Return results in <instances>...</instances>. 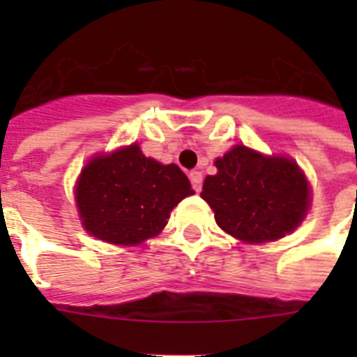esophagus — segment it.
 Returning a JSON list of instances; mask_svg holds the SVG:
<instances>
[{
	"label": "esophagus",
	"instance_id": "1",
	"mask_svg": "<svg viewBox=\"0 0 357 357\" xmlns=\"http://www.w3.org/2000/svg\"><path fill=\"white\" fill-rule=\"evenodd\" d=\"M189 179L190 183H192V189L196 190V192H200L202 190V172H198V170H192V172H189Z\"/></svg>",
	"mask_w": 357,
	"mask_h": 357
}]
</instances>
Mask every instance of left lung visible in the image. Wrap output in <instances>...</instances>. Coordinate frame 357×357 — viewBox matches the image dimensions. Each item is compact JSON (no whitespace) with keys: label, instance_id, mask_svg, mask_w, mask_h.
Masks as SVG:
<instances>
[{"label":"left lung","instance_id":"8db88e82","mask_svg":"<svg viewBox=\"0 0 357 357\" xmlns=\"http://www.w3.org/2000/svg\"><path fill=\"white\" fill-rule=\"evenodd\" d=\"M215 165L218 172L207 176L200 196L224 231L246 243H266L304 220L310 185L293 161L235 146Z\"/></svg>","mask_w":357,"mask_h":357}]
</instances>
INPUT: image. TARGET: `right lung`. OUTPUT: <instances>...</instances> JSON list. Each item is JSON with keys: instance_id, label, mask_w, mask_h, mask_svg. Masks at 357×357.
Wrapping results in <instances>:
<instances>
[{"instance_id": "right-lung-1", "label": "right lung", "mask_w": 357, "mask_h": 357, "mask_svg": "<svg viewBox=\"0 0 357 357\" xmlns=\"http://www.w3.org/2000/svg\"><path fill=\"white\" fill-rule=\"evenodd\" d=\"M192 192L178 165L153 161L137 144L94 157L75 187L86 231L113 244H139L157 235Z\"/></svg>"}]
</instances>
